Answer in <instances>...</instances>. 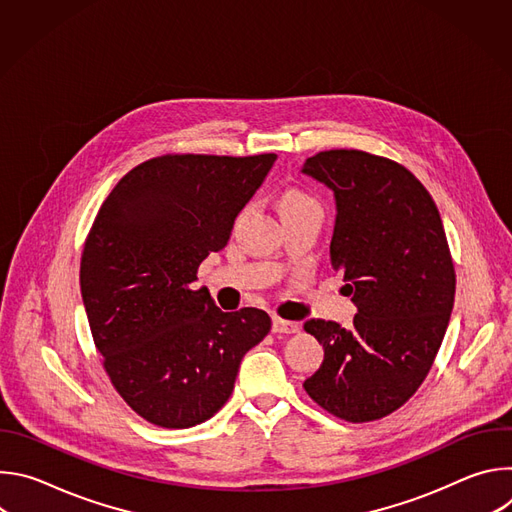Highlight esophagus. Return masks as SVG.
<instances>
[{"instance_id": "obj_1", "label": "esophagus", "mask_w": 512, "mask_h": 512, "mask_svg": "<svg viewBox=\"0 0 512 512\" xmlns=\"http://www.w3.org/2000/svg\"><path fill=\"white\" fill-rule=\"evenodd\" d=\"M298 330H300V326H298L296 322L273 318V332H275V334H296Z\"/></svg>"}]
</instances>
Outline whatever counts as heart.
I'll list each match as a JSON object with an SVG mask.
<instances>
[{
  "mask_svg": "<svg viewBox=\"0 0 512 512\" xmlns=\"http://www.w3.org/2000/svg\"><path fill=\"white\" fill-rule=\"evenodd\" d=\"M304 206H318V204L312 196H308L306 192H300V190H289L281 202V210H294V208H304Z\"/></svg>",
  "mask_w": 512,
  "mask_h": 512,
  "instance_id": "b5f03b06",
  "label": "heart"
}]
</instances>
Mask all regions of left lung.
Listing matches in <instances>:
<instances>
[{
    "mask_svg": "<svg viewBox=\"0 0 512 512\" xmlns=\"http://www.w3.org/2000/svg\"><path fill=\"white\" fill-rule=\"evenodd\" d=\"M302 174L334 194L330 261L356 306L348 328L304 324L324 346L304 389L340 419H381L419 389L450 322L456 273L442 218L423 184L387 158L330 150Z\"/></svg>",
    "mask_w": 512,
    "mask_h": 512,
    "instance_id": "8db88e82",
    "label": "left lung"
}]
</instances>
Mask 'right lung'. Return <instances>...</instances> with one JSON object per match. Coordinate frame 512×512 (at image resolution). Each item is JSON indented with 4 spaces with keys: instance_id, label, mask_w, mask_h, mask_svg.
<instances>
[{
    "instance_id": "right-lung-1",
    "label": "right lung",
    "mask_w": 512,
    "mask_h": 512,
    "mask_svg": "<svg viewBox=\"0 0 512 512\" xmlns=\"http://www.w3.org/2000/svg\"><path fill=\"white\" fill-rule=\"evenodd\" d=\"M275 154L164 156L125 174L103 202L81 261V294L105 371L154 425L206 421L233 393L243 356L271 318L223 312L198 265L225 249Z\"/></svg>"
}]
</instances>
